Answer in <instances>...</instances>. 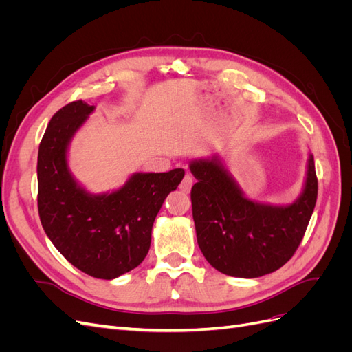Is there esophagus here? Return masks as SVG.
<instances>
[{"label": "esophagus", "mask_w": 352, "mask_h": 352, "mask_svg": "<svg viewBox=\"0 0 352 352\" xmlns=\"http://www.w3.org/2000/svg\"><path fill=\"white\" fill-rule=\"evenodd\" d=\"M192 185H194V177H192V175L190 173H186L185 175V177H184V180H182V184H180V190H182V192H189L190 190V188H192Z\"/></svg>", "instance_id": "esophagus-1"}]
</instances>
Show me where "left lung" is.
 Returning a JSON list of instances; mask_svg holds the SVG:
<instances>
[{
  "mask_svg": "<svg viewBox=\"0 0 352 352\" xmlns=\"http://www.w3.org/2000/svg\"><path fill=\"white\" fill-rule=\"evenodd\" d=\"M189 170L198 180L190 190L198 247L212 267L228 276L252 279L289 261L317 201L311 153L301 194L286 206L248 198L217 154L192 160Z\"/></svg>",
  "mask_w": 352,
  "mask_h": 352,
  "instance_id": "left-lung-1",
  "label": "left lung"
}]
</instances>
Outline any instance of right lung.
<instances>
[{
    "label": "right lung",
    "mask_w": 352,
    "mask_h": 352,
    "mask_svg": "<svg viewBox=\"0 0 352 352\" xmlns=\"http://www.w3.org/2000/svg\"><path fill=\"white\" fill-rule=\"evenodd\" d=\"M94 111L73 101L50 120L38 151V210L63 257L92 278L111 280L146 257L154 220L185 170L133 173L111 192H89L70 172L69 146Z\"/></svg>",
    "instance_id": "add662e5"
}]
</instances>
